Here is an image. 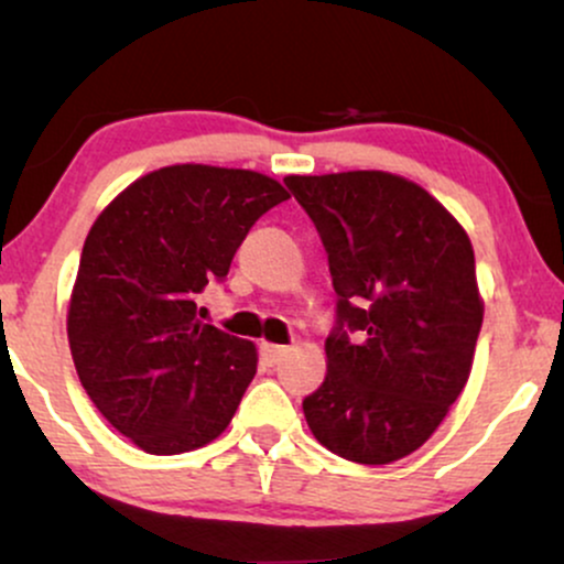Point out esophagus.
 <instances>
[{"label": "esophagus", "mask_w": 564, "mask_h": 564, "mask_svg": "<svg viewBox=\"0 0 564 564\" xmlns=\"http://www.w3.org/2000/svg\"><path fill=\"white\" fill-rule=\"evenodd\" d=\"M260 355H262L264 364L275 366L278 360H281L283 355H286V347H283V345H273V341H262V345H260Z\"/></svg>", "instance_id": "1"}]
</instances>
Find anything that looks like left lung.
Here are the masks:
<instances>
[{"instance_id":"left-lung-1","label":"left lung","mask_w":564,"mask_h":564,"mask_svg":"<svg viewBox=\"0 0 564 564\" xmlns=\"http://www.w3.org/2000/svg\"><path fill=\"white\" fill-rule=\"evenodd\" d=\"M336 291L328 373L302 400L315 440L355 464L422 448L467 384L482 326L475 251L440 200L390 172L283 180Z\"/></svg>"}]
</instances>
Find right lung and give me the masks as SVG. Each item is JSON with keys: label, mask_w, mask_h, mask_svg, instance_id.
<instances>
[{"label": "right lung", "mask_w": 564, "mask_h": 564, "mask_svg": "<svg viewBox=\"0 0 564 564\" xmlns=\"http://www.w3.org/2000/svg\"><path fill=\"white\" fill-rule=\"evenodd\" d=\"M281 183L174 164L134 180L95 219L68 307L76 373L97 411L156 456L196 451L230 424L257 373L251 341L198 321Z\"/></svg>", "instance_id": "add662e5"}]
</instances>
